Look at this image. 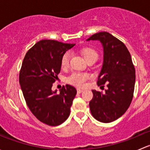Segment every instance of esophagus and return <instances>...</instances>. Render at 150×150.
<instances>
[{"instance_id":"1","label":"esophagus","mask_w":150,"mask_h":150,"mask_svg":"<svg viewBox=\"0 0 150 150\" xmlns=\"http://www.w3.org/2000/svg\"><path fill=\"white\" fill-rule=\"evenodd\" d=\"M83 91V89H81V88H77V92H78V93H82Z\"/></svg>"}]
</instances>
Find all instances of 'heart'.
Wrapping results in <instances>:
<instances>
[{"label": "heart", "instance_id": "b5f03b06", "mask_svg": "<svg viewBox=\"0 0 150 150\" xmlns=\"http://www.w3.org/2000/svg\"><path fill=\"white\" fill-rule=\"evenodd\" d=\"M80 51H81L82 55L83 56L84 58L86 59L87 62L88 60L92 59L97 60L98 54L96 50L92 48V47H83L80 50ZM69 59H70L69 52L67 51V52L62 54L61 57V60H60V64H61L62 67L67 68L69 66ZM89 78H90V75L88 73H85V72H73L72 75L68 77L67 81L68 83L72 85V86H77V87H83Z\"/></svg>", "mask_w": 150, "mask_h": 150}]
</instances>
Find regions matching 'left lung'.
<instances>
[{"mask_svg": "<svg viewBox=\"0 0 150 150\" xmlns=\"http://www.w3.org/2000/svg\"><path fill=\"white\" fill-rule=\"evenodd\" d=\"M98 40L104 48V62L97 85L105 92L92 90L89 102L92 115L99 121L110 122L126 112L134 96L136 72L128 48L122 41L107 32L93 34L87 40Z\"/></svg>", "mask_w": 150, "mask_h": 150, "instance_id": "1", "label": "left lung"}]
</instances>
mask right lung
<instances>
[{
  "label": "right lung",
  "mask_w": 150,
  "mask_h": 150,
  "mask_svg": "<svg viewBox=\"0 0 150 150\" xmlns=\"http://www.w3.org/2000/svg\"><path fill=\"white\" fill-rule=\"evenodd\" d=\"M74 46L42 40L28 50L22 62L19 79L25 102L35 117L46 125H60L70 113L76 89L67 84L57 94L51 88L61 70L62 56Z\"/></svg>",
  "instance_id": "1"
}]
</instances>
